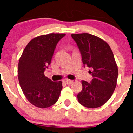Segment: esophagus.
<instances>
[{
  "label": "esophagus",
  "instance_id": "1",
  "mask_svg": "<svg viewBox=\"0 0 133 133\" xmlns=\"http://www.w3.org/2000/svg\"><path fill=\"white\" fill-rule=\"evenodd\" d=\"M65 83L67 84V85H70V84H72L73 83V80H68V79H66V80H64Z\"/></svg>",
  "mask_w": 133,
  "mask_h": 133
}]
</instances>
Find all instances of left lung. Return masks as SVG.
<instances>
[{
  "label": "left lung",
  "instance_id": "1",
  "mask_svg": "<svg viewBox=\"0 0 133 133\" xmlns=\"http://www.w3.org/2000/svg\"><path fill=\"white\" fill-rule=\"evenodd\" d=\"M84 65L93 69L91 83L82 80V90L77 95L79 103L88 108L102 106L112 96L118 78V67L106 42L88 33L72 34Z\"/></svg>",
  "mask_w": 133,
  "mask_h": 133
}]
</instances>
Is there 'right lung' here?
<instances>
[{
	"label": "right lung",
	"mask_w": 133,
	"mask_h": 133,
	"mask_svg": "<svg viewBox=\"0 0 133 133\" xmlns=\"http://www.w3.org/2000/svg\"><path fill=\"white\" fill-rule=\"evenodd\" d=\"M65 34L51 33L36 37L28 43L19 58L18 77L21 90L29 102L47 108L58 100L62 82H53L44 75L58 42Z\"/></svg>",
	"instance_id": "right-lung-1"
}]
</instances>
